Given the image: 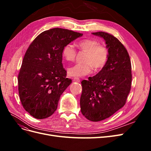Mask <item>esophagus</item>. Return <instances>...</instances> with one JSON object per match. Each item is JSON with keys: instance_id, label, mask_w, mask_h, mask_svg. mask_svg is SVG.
Here are the masks:
<instances>
[{"instance_id": "1", "label": "esophagus", "mask_w": 151, "mask_h": 151, "mask_svg": "<svg viewBox=\"0 0 151 151\" xmlns=\"http://www.w3.org/2000/svg\"><path fill=\"white\" fill-rule=\"evenodd\" d=\"M73 81H74V82H77V83H79V82L81 81V80H80L79 78H77V77H76V78H74V79H73Z\"/></svg>"}]
</instances>
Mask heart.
I'll return each instance as SVG.
<instances>
[{"label":"heart","mask_w":151,"mask_h":151,"mask_svg":"<svg viewBox=\"0 0 151 151\" xmlns=\"http://www.w3.org/2000/svg\"><path fill=\"white\" fill-rule=\"evenodd\" d=\"M77 47L86 52L83 63H77L68 68L67 72L69 76L81 77H84L92 72L93 67L96 70H99L104 67L108 59V50L100 45L97 40L86 39L77 43ZM77 51L73 45H65L62 50V57L68 62L74 60Z\"/></svg>","instance_id":"1"}]
</instances>
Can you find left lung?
I'll list each match as a JSON object with an SVG mask.
<instances>
[{
	"instance_id": "obj_1",
	"label": "left lung",
	"mask_w": 151,
	"mask_h": 151,
	"mask_svg": "<svg viewBox=\"0 0 151 151\" xmlns=\"http://www.w3.org/2000/svg\"><path fill=\"white\" fill-rule=\"evenodd\" d=\"M108 50L106 65L98 74L81 82V111L87 119L99 122L111 116L124 106L132 84L131 62L127 50L115 36L96 32Z\"/></svg>"
}]
</instances>
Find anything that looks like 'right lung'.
I'll use <instances>...</instances> for the list:
<instances>
[{
    "mask_svg": "<svg viewBox=\"0 0 151 151\" xmlns=\"http://www.w3.org/2000/svg\"><path fill=\"white\" fill-rule=\"evenodd\" d=\"M83 33L53 28L40 33L24 55L18 76V90L22 106L37 119L56 111L60 96L72 80L66 78L62 50Z\"/></svg>",
    "mask_w": 151,
    "mask_h": 151,
    "instance_id": "add662e5",
    "label": "right lung"
}]
</instances>
